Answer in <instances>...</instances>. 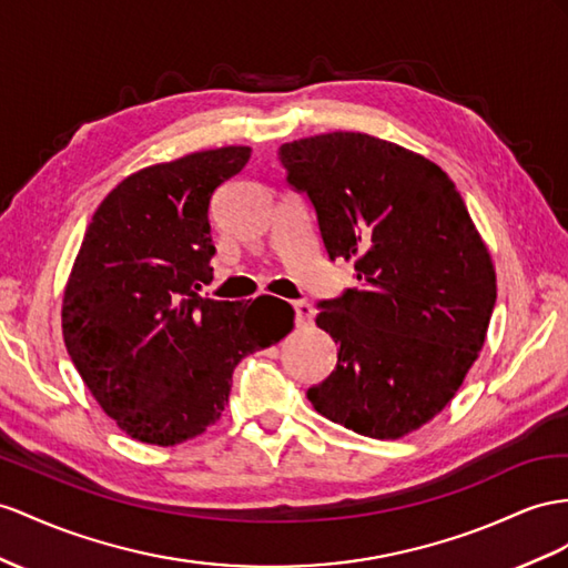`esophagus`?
I'll use <instances>...</instances> for the list:
<instances>
[{
	"label": "esophagus",
	"instance_id": "esophagus-1",
	"mask_svg": "<svg viewBox=\"0 0 568 568\" xmlns=\"http://www.w3.org/2000/svg\"><path fill=\"white\" fill-rule=\"evenodd\" d=\"M293 307H295V324H297L300 328L312 326V322H314L312 304H310V302H295Z\"/></svg>",
	"mask_w": 568,
	"mask_h": 568
}]
</instances>
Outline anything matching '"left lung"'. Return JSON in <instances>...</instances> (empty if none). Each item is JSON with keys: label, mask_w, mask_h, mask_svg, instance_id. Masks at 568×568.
Segmentation results:
<instances>
[{"label": "left lung", "mask_w": 568, "mask_h": 568, "mask_svg": "<svg viewBox=\"0 0 568 568\" xmlns=\"http://www.w3.org/2000/svg\"><path fill=\"white\" fill-rule=\"evenodd\" d=\"M287 182L307 192L331 258L359 285L318 304L338 362L307 390L314 410L372 439H400L458 394L483 351L494 273L448 174L415 151L359 132L281 145Z\"/></svg>", "instance_id": "left-lung-1"}]
</instances>
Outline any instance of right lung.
I'll use <instances>...</instances> for the list:
<instances>
[{
    "label": "right lung",
    "instance_id": "obj_1",
    "mask_svg": "<svg viewBox=\"0 0 568 568\" xmlns=\"http://www.w3.org/2000/svg\"><path fill=\"white\" fill-rule=\"evenodd\" d=\"M250 145L196 151L129 174L85 227L62 300V336L83 384L126 436L174 446L206 432L232 372L295 326L287 302L201 297L213 268L209 203Z\"/></svg>",
    "mask_w": 568,
    "mask_h": 568
}]
</instances>
